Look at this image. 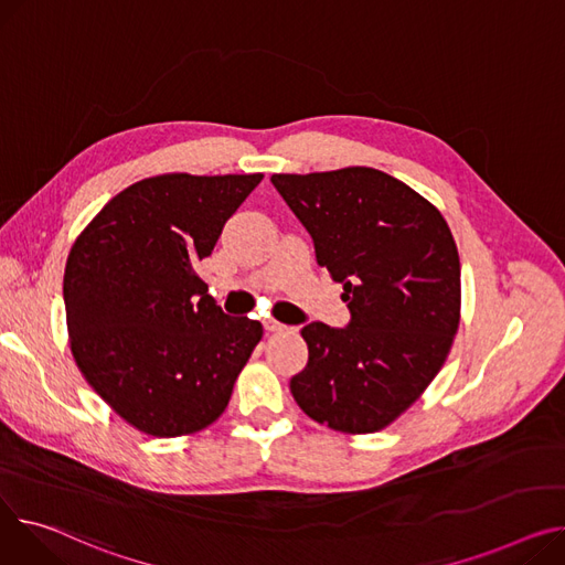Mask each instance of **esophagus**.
<instances>
[{
  "instance_id": "34e87169",
  "label": "esophagus",
  "mask_w": 565,
  "mask_h": 565,
  "mask_svg": "<svg viewBox=\"0 0 565 565\" xmlns=\"http://www.w3.org/2000/svg\"><path fill=\"white\" fill-rule=\"evenodd\" d=\"M263 327H266V331H281V329H286V324H281V322H277V320H273V318L263 320Z\"/></svg>"
}]
</instances>
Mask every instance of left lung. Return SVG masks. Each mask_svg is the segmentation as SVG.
I'll return each mask as SVG.
<instances>
[{
  "label": "left lung",
  "instance_id": "1",
  "mask_svg": "<svg viewBox=\"0 0 565 565\" xmlns=\"http://www.w3.org/2000/svg\"><path fill=\"white\" fill-rule=\"evenodd\" d=\"M313 238L318 266L343 284L350 322L302 329L307 367L290 393L309 418L372 434L416 402L443 367L461 316V263L440 211L374 168L273 174Z\"/></svg>",
  "mask_w": 565,
  "mask_h": 565
}]
</instances>
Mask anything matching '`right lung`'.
<instances>
[{
    "instance_id": "add662e5",
    "label": "right lung",
    "mask_w": 565,
    "mask_h": 565,
    "mask_svg": "<svg viewBox=\"0 0 565 565\" xmlns=\"http://www.w3.org/2000/svg\"><path fill=\"white\" fill-rule=\"evenodd\" d=\"M260 179L136 181L70 249L63 299L74 361L138 431L174 438L215 423L260 341V322L222 313L195 273Z\"/></svg>"
}]
</instances>
